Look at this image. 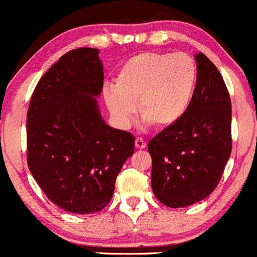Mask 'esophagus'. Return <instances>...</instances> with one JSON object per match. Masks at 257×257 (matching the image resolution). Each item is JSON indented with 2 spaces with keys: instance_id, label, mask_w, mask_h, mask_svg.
I'll list each match as a JSON object with an SVG mask.
<instances>
[{
  "instance_id": "1",
  "label": "esophagus",
  "mask_w": 257,
  "mask_h": 257,
  "mask_svg": "<svg viewBox=\"0 0 257 257\" xmlns=\"http://www.w3.org/2000/svg\"><path fill=\"white\" fill-rule=\"evenodd\" d=\"M135 146H137V149L143 150V149H145V147H146V143L143 140V139L138 138L137 140H135Z\"/></svg>"
}]
</instances>
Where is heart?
I'll return each instance as SVG.
<instances>
[{
	"instance_id": "b5f03b06",
	"label": "heart",
	"mask_w": 257,
	"mask_h": 257,
	"mask_svg": "<svg viewBox=\"0 0 257 257\" xmlns=\"http://www.w3.org/2000/svg\"><path fill=\"white\" fill-rule=\"evenodd\" d=\"M196 83V64L187 54L140 53L123 64L113 87L104 88V99L120 125L126 126L132 122L134 104H138L139 114L146 123L167 129L185 116Z\"/></svg>"
}]
</instances>
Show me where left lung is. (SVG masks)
I'll return each mask as SVG.
<instances>
[{"label": "left lung", "mask_w": 257, "mask_h": 257, "mask_svg": "<svg viewBox=\"0 0 257 257\" xmlns=\"http://www.w3.org/2000/svg\"><path fill=\"white\" fill-rule=\"evenodd\" d=\"M194 59L197 84L190 107L179 123L149 143L153 194L169 208L206 198L231 156L232 111L226 84L203 53Z\"/></svg>", "instance_id": "1"}]
</instances>
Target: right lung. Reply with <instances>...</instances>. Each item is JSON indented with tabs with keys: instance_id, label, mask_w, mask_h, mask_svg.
<instances>
[{
	"instance_id": "1",
	"label": "right lung",
	"mask_w": 257,
	"mask_h": 257,
	"mask_svg": "<svg viewBox=\"0 0 257 257\" xmlns=\"http://www.w3.org/2000/svg\"><path fill=\"white\" fill-rule=\"evenodd\" d=\"M102 71L99 49H73L44 73L29 106V169L48 199L69 213L102 210L134 153L135 138L101 116Z\"/></svg>"
}]
</instances>
